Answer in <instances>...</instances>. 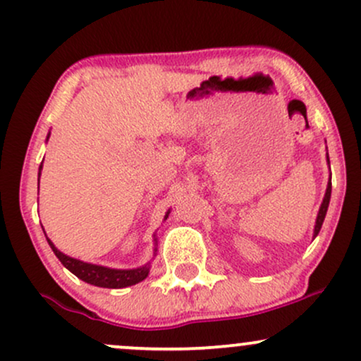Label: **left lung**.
<instances>
[{
    "mask_svg": "<svg viewBox=\"0 0 361 361\" xmlns=\"http://www.w3.org/2000/svg\"><path fill=\"white\" fill-rule=\"evenodd\" d=\"M327 164H329V156H327ZM329 200H331V176H329V181H327V188H326L324 198H322V204H321V207H319L316 226H314V238L319 234V231H321V227H322V222H324L327 207H329Z\"/></svg>",
    "mask_w": 361,
    "mask_h": 361,
    "instance_id": "obj_1",
    "label": "left lung"
}]
</instances>
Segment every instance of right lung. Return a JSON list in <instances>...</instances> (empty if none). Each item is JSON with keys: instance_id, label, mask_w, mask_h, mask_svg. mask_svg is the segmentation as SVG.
<instances>
[{"instance_id": "obj_1", "label": "right lung", "mask_w": 361, "mask_h": 361, "mask_svg": "<svg viewBox=\"0 0 361 361\" xmlns=\"http://www.w3.org/2000/svg\"><path fill=\"white\" fill-rule=\"evenodd\" d=\"M51 135V134H49ZM47 135V140H49ZM40 171H42V164L39 168V178H40ZM169 210L164 215V219H168ZM49 246L52 247L54 255L59 258V261L68 268L73 275H76L78 279L86 281V283L94 285V287H103V288H126L130 287V285L139 283L144 279H147L149 270H151V261L139 268H132V270H117V268H106V267H100V264H93V263H85V261L71 258V256L64 255V252L57 250L54 246V243L47 238ZM157 251V238L154 234V256Z\"/></svg>"}]
</instances>
